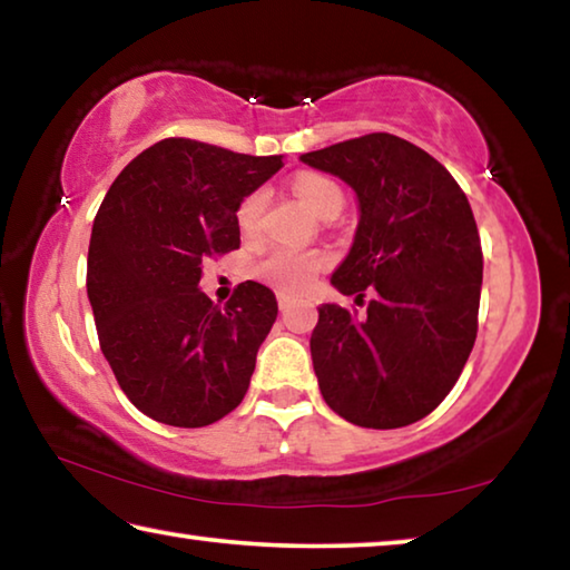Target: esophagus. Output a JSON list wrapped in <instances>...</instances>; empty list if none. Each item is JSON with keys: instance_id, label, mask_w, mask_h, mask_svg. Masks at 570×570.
I'll list each match as a JSON object with an SVG mask.
<instances>
[{"instance_id": "esophagus-1", "label": "esophagus", "mask_w": 570, "mask_h": 570, "mask_svg": "<svg viewBox=\"0 0 570 570\" xmlns=\"http://www.w3.org/2000/svg\"><path fill=\"white\" fill-rule=\"evenodd\" d=\"M276 298H278V308H282V312H284V308H286L288 304H292V296L284 294V292H278Z\"/></svg>"}]
</instances>
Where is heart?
Returning <instances> with one entry per match:
<instances>
[{
  "mask_svg": "<svg viewBox=\"0 0 570 570\" xmlns=\"http://www.w3.org/2000/svg\"><path fill=\"white\" fill-rule=\"evenodd\" d=\"M296 196L302 204L312 210L314 216H324L326 210L342 208L344 196L340 186L326 176L316 173H304L294 180ZM264 214V193H250V196L238 206V226L244 234H256L262 226ZM326 266V256L320 250H298L278 246L272 254H266L256 266V276L264 278L266 284L276 286L278 292H302L314 282L316 274Z\"/></svg>",
  "mask_w": 570,
  "mask_h": 570,
  "instance_id": "1",
  "label": "heart"
}]
</instances>
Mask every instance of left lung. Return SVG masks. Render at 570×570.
Segmentation results:
<instances>
[{
  "label": "left lung",
  "mask_w": 570,
  "mask_h": 570,
  "mask_svg": "<svg viewBox=\"0 0 570 570\" xmlns=\"http://www.w3.org/2000/svg\"><path fill=\"white\" fill-rule=\"evenodd\" d=\"M354 190L360 224L332 274L366 316L322 304L312 362L324 402L360 428L422 420L455 387L478 334L482 250L465 193L445 166L390 132L304 153Z\"/></svg>",
  "instance_id": "obj_1"
}]
</instances>
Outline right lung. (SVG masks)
Segmentation results:
<instances>
[{"label": "right lung", "instance_id": "1", "mask_svg": "<svg viewBox=\"0 0 570 570\" xmlns=\"http://www.w3.org/2000/svg\"><path fill=\"white\" fill-rule=\"evenodd\" d=\"M282 166V156L166 138L132 158L105 196L88 298L115 380L148 417L206 428L244 400L276 296L246 282L218 306L198 282L208 256L238 248V206Z\"/></svg>", "mask_w": 570, "mask_h": 570}]
</instances>
